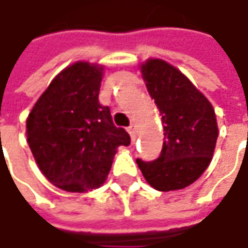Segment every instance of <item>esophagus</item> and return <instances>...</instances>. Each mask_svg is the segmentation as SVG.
Returning <instances> with one entry per match:
<instances>
[{"instance_id": "1", "label": "esophagus", "mask_w": 248, "mask_h": 248, "mask_svg": "<svg viewBox=\"0 0 248 248\" xmlns=\"http://www.w3.org/2000/svg\"><path fill=\"white\" fill-rule=\"evenodd\" d=\"M127 133H129V134H130V139H132V141L133 142H134V141H136V137H137V136H136V126H134V124H130V126H129V127H127Z\"/></svg>"}]
</instances>
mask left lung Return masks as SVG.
Returning a JSON list of instances; mask_svg holds the SVG:
<instances>
[{"label": "left lung", "instance_id": "obj_1", "mask_svg": "<svg viewBox=\"0 0 248 248\" xmlns=\"http://www.w3.org/2000/svg\"><path fill=\"white\" fill-rule=\"evenodd\" d=\"M141 73L162 115L165 141L158 159H137V165L155 189H183L211 162L218 137L216 112L191 81L166 62L150 59L141 65Z\"/></svg>", "mask_w": 248, "mask_h": 248}]
</instances>
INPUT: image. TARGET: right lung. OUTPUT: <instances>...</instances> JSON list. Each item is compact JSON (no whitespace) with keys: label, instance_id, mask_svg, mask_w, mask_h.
<instances>
[{"label":"right lung","instance_id":"1","mask_svg":"<svg viewBox=\"0 0 248 248\" xmlns=\"http://www.w3.org/2000/svg\"><path fill=\"white\" fill-rule=\"evenodd\" d=\"M103 67L78 62L56 77L27 118V141L39 170L68 192L106 181L116 148L130 136L98 103Z\"/></svg>","mask_w":248,"mask_h":248}]
</instances>
